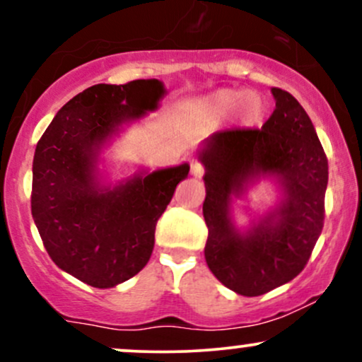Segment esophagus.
Returning <instances> with one entry per match:
<instances>
[{"label": "esophagus", "instance_id": "34e87169", "mask_svg": "<svg viewBox=\"0 0 362 362\" xmlns=\"http://www.w3.org/2000/svg\"><path fill=\"white\" fill-rule=\"evenodd\" d=\"M204 172H206L204 165L199 163V161H194V163L190 165V173H192L195 178H201L202 175H204Z\"/></svg>", "mask_w": 362, "mask_h": 362}]
</instances>
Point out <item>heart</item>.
<instances>
[{
	"mask_svg": "<svg viewBox=\"0 0 362 362\" xmlns=\"http://www.w3.org/2000/svg\"><path fill=\"white\" fill-rule=\"evenodd\" d=\"M245 98H248V100L245 103V110L242 112V120L245 124L257 122L264 114V105L257 97H250L247 90L224 88L214 91L209 97L195 102L194 109L201 119L209 120V122H221L238 109V105Z\"/></svg>",
	"mask_w": 362,
	"mask_h": 362,
	"instance_id": "1",
	"label": "heart"
}]
</instances>
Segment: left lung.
<instances>
[{
	"label": "left lung",
	"instance_id": "left-lung-1",
	"mask_svg": "<svg viewBox=\"0 0 362 362\" xmlns=\"http://www.w3.org/2000/svg\"><path fill=\"white\" fill-rule=\"evenodd\" d=\"M276 109L262 127L228 129L204 141L207 267L226 288L260 296L308 264L325 219L328 160L300 102L272 88ZM276 175L286 197L278 209L240 234L229 218L230 195L248 180Z\"/></svg>",
	"mask_w": 362,
	"mask_h": 362
}]
</instances>
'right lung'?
Wrapping results in <instances>:
<instances>
[{"mask_svg": "<svg viewBox=\"0 0 362 362\" xmlns=\"http://www.w3.org/2000/svg\"><path fill=\"white\" fill-rule=\"evenodd\" d=\"M158 80L93 85L66 103L34 155L32 216L57 267L93 288H114L151 257L160 216L189 165L129 178L114 189L95 175L98 149L127 120L155 110Z\"/></svg>", "mask_w": 362, "mask_h": 362, "instance_id": "1", "label": "right lung"}]
</instances>
